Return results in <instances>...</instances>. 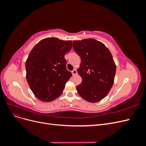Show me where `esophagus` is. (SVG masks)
<instances>
[{
	"mask_svg": "<svg viewBox=\"0 0 146 146\" xmlns=\"http://www.w3.org/2000/svg\"><path fill=\"white\" fill-rule=\"evenodd\" d=\"M72 75L73 76H75V75H76L77 74V70L75 69H74L72 71Z\"/></svg>",
	"mask_w": 146,
	"mask_h": 146,
	"instance_id": "obj_1",
	"label": "esophagus"
}]
</instances>
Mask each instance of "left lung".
<instances>
[{
    "label": "left lung",
    "instance_id": "1",
    "mask_svg": "<svg viewBox=\"0 0 146 146\" xmlns=\"http://www.w3.org/2000/svg\"><path fill=\"white\" fill-rule=\"evenodd\" d=\"M73 48L81 58L77 72L82 82L76 86L78 93L88 102H98L113 85L116 66L113 56L102 42L92 38L73 41Z\"/></svg>",
    "mask_w": 146,
    "mask_h": 146
}]
</instances>
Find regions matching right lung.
Returning a JSON list of instances; mask_svg holds the SVG:
<instances>
[{
	"label": "right lung",
	"mask_w": 146,
	"mask_h": 146,
	"mask_svg": "<svg viewBox=\"0 0 146 146\" xmlns=\"http://www.w3.org/2000/svg\"><path fill=\"white\" fill-rule=\"evenodd\" d=\"M72 41L47 38L36 44L25 62L26 78L36 98L48 102L58 98L72 74L66 69L64 55Z\"/></svg>",
	"instance_id": "1"
}]
</instances>
